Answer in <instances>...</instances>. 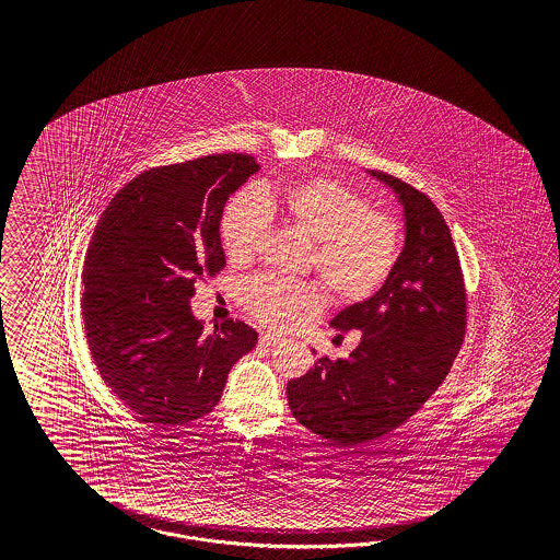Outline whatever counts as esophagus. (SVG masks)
Instances as JSON below:
<instances>
[{"mask_svg": "<svg viewBox=\"0 0 560 560\" xmlns=\"http://www.w3.org/2000/svg\"><path fill=\"white\" fill-rule=\"evenodd\" d=\"M277 342H281V335H275V332H262L260 335V345H265V347H271Z\"/></svg>", "mask_w": 560, "mask_h": 560, "instance_id": "34e87169", "label": "esophagus"}]
</instances>
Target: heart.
Here are the masks:
<instances>
[{
	"instance_id": "b5f03b06",
	"label": "heart",
	"mask_w": 560,
	"mask_h": 560,
	"mask_svg": "<svg viewBox=\"0 0 560 560\" xmlns=\"http://www.w3.org/2000/svg\"><path fill=\"white\" fill-rule=\"evenodd\" d=\"M269 213L314 240L312 262L335 300H368L390 277L400 255V228L384 211L372 209L357 190L328 176H312L281 190L246 188L225 207L223 246L232 260L255 256ZM240 302L256 320L289 328L323 305L314 283L258 275L244 283Z\"/></svg>"
}]
</instances>
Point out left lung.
Here are the masks:
<instances>
[{
  "label": "left lung",
  "instance_id": "8db88e82",
  "mask_svg": "<svg viewBox=\"0 0 560 560\" xmlns=\"http://www.w3.org/2000/svg\"><path fill=\"white\" fill-rule=\"evenodd\" d=\"M405 211V248L370 300L339 312L330 326L363 337L349 359L320 357L288 384L289 408L310 431L339 445L382 438L440 388L466 330L458 253L440 209L417 188L368 170Z\"/></svg>",
  "mask_w": 560,
  "mask_h": 560
}]
</instances>
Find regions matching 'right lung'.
<instances>
[{"instance_id": "right-lung-1", "label": "right lung", "mask_w": 560, "mask_h": 560, "mask_svg": "<svg viewBox=\"0 0 560 560\" xmlns=\"http://www.w3.org/2000/svg\"><path fill=\"white\" fill-rule=\"evenodd\" d=\"M260 166L215 153L145 170L104 209L85 253V339L106 386L155 424L211 412L228 373L255 349V328L225 320L211 335L190 312L195 281L225 267V201Z\"/></svg>"}]
</instances>
